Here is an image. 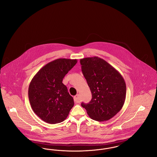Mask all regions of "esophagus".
Segmentation results:
<instances>
[{"mask_svg": "<svg viewBox=\"0 0 157 157\" xmlns=\"http://www.w3.org/2000/svg\"><path fill=\"white\" fill-rule=\"evenodd\" d=\"M74 100H75V102H76V103L79 102L80 100H79V94H77L74 97Z\"/></svg>", "mask_w": 157, "mask_h": 157, "instance_id": "1", "label": "esophagus"}]
</instances>
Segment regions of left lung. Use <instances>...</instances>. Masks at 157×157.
<instances>
[{
	"label": "left lung",
	"mask_w": 157,
	"mask_h": 157,
	"mask_svg": "<svg viewBox=\"0 0 157 157\" xmlns=\"http://www.w3.org/2000/svg\"><path fill=\"white\" fill-rule=\"evenodd\" d=\"M82 71L90 87L92 99L82 103L91 119L103 122L116 115L126 99V83L122 75L105 60L98 57L80 59Z\"/></svg>",
	"instance_id": "obj_1"
}]
</instances>
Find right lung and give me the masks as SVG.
I'll list each match as a JSON object with an SVG mask.
<instances>
[{
	"instance_id": "right-lung-1",
	"label": "right lung",
	"mask_w": 157,
	"mask_h": 157,
	"mask_svg": "<svg viewBox=\"0 0 157 157\" xmlns=\"http://www.w3.org/2000/svg\"><path fill=\"white\" fill-rule=\"evenodd\" d=\"M77 63L58 58L42 67L29 84L28 97L34 113L48 124L63 122L75 103L63 80Z\"/></svg>"
}]
</instances>
